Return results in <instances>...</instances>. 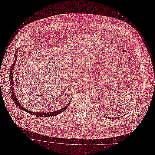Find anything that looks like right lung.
Listing matches in <instances>:
<instances>
[{
    "label": "right lung",
    "instance_id": "add662e5",
    "mask_svg": "<svg viewBox=\"0 0 155 155\" xmlns=\"http://www.w3.org/2000/svg\"><path fill=\"white\" fill-rule=\"evenodd\" d=\"M18 49L16 50V53L15 54V61H14V63L12 65V67H11V70H10V84H11V91H12V100H13V101L15 102V103L16 104V106H18L19 107H20L21 109H22L23 110H25V112H27L28 113L32 114V115H34L35 116H37V117H54V116H55L57 115H58V114L64 112V110H65L67 109V108L68 107V106L70 105V103H68V104L64 107L63 109H61L60 110H57V111H54V112H48V113H46V112H32V111H30V110H28L27 109H26L24 106L23 105L21 104L19 101H18V98H16V95H15V91H14V89H13V70L14 68V67L15 65V64L16 62V58H17V54H18Z\"/></svg>",
    "mask_w": 155,
    "mask_h": 155
}]
</instances>
